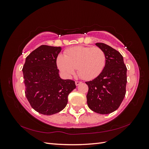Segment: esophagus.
<instances>
[{
	"instance_id": "34e87169",
	"label": "esophagus",
	"mask_w": 149,
	"mask_h": 149,
	"mask_svg": "<svg viewBox=\"0 0 149 149\" xmlns=\"http://www.w3.org/2000/svg\"><path fill=\"white\" fill-rule=\"evenodd\" d=\"M82 83V82H81V81H76L75 82V84H76V86H78V85H79L80 84H81Z\"/></svg>"
}]
</instances>
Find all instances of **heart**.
Returning <instances> with one entry per match:
<instances>
[{
	"instance_id": "heart-1",
	"label": "heart",
	"mask_w": 149,
	"mask_h": 149,
	"mask_svg": "<svg viewBox=\"0 0 149 149\" xmlns=\"http://www.w3.org/2000/svg\"><path fill=\"white\" fill-rule=\"evenodd\" d=\"M106 55L98 47H75L59 55L56 65L61 73L69 78L77 68L83 79H91L101 74L106 65Z\"/></svg>"
}]
</instances>
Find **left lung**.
I'll return each instance as SVG.
<instances>
[{
	"label": "left lung",
	"mask_w": 149,
	"mask_h": 149,
	"mask_svg": "<svg viewBox=\"0 0 149 149\" xmlns=\"http://www.w3.org/2000/svg\"><path fill=\"white\" fill-rule=\"evenodd\" d=\"M106 55V65L97 77L86 82L88 86L87 104L90 109L107 114L119 108L125 95L127 68L121 54L103 43H96Z\"/></svg>",
	"instance_id": "1"
}]
</instances>
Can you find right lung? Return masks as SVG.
<instances>
[{
    "label": "right lung",
    "instance_id": "1",
    "mask_svg": "<svg viewBox=\"0 0 149 149\" xmlns=\"http://www.w3.org/2000/svg\"><path fill=\"white\" fill-rule=\"evenodd\" d=\"M61 50L60 47L42 45L26 58L22 69L25 96L31 107L44 115L61 111L76 88L74 81L60 76L56 58Z\"/></svg>",
    "mask_w": 149,
    "mask_h": 149
}]
</instances>
